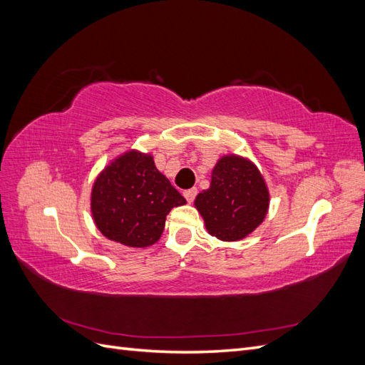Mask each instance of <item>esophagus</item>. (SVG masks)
<instances>
[{"mask_svg":"<svg viewBox=\"0 0 365 365\" xmlns=\"http://www.w3.org/2000/svg\"><path fill=\"white\" fill-rule=\"evenodd\" d=\"M197 195L196 189H189V190H184V197L187 200V202H193V200Z\"/></svg>","mask_w":365,"mask_h":365,"instance_id":"esophagus-1","label":"esophagus"}]
</instances>
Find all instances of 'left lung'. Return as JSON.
<instances>
[{
    "label": "left lung",
    "mask_w": 365,
    "mask_h": 365,
    "mask_svg": "<svg viewBox=\"0 0 365 365\" xmlns=\"http://www.w3.org/2000/svg\"><path fill=\"white\" fill-rule=\"evenodd\" d=\"M208 233L220 240H240L256 230L268 212L269 193L252 163L230 155L220 158L210 189L195 200Z\"/></svg>",
    "instance_id": "1"
}]
</instances>
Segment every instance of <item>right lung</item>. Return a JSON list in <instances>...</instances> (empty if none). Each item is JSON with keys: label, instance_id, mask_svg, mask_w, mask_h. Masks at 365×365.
Returning <instances> with one entry per match:
<instances>
[{"label": "right lung", "instance_id": "add662e5", "mask_svg": "<svg viewBox=\"0 0 365 365\" xmlns=\"http://www.w3.org/2000/svg\"><path fill=\"white\" fill-rule=\"evenodd\" d=\"M182 204L185 200L158 172L152 157L134 150L98 175L91 195L93 217L102 235L137 248L155 244L165 216Z\"/></svg>", "mask_w": 365, "mask_h": 365}]
</instances>
